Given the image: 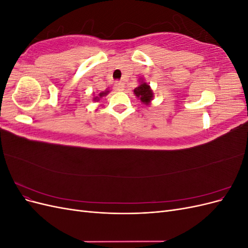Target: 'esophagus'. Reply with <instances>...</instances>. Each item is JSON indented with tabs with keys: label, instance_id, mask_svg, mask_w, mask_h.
<instances>
[{
	"label": "esophagus",
	"instance_id": "obj_1",
	"mask_svg": "<svg viewBox=\"0 0 248 248\" xmlns=\"http://www.w3.org/2000/svg\"><path fill=\"white\" fill-rule=\"evenodd\" d=\"M115 88H116L117 91H123V90H124V84H123L122 81H116Z\"/></svg>",
	"mask_w": 248,
	"mask_h": 248
}]
</instances>
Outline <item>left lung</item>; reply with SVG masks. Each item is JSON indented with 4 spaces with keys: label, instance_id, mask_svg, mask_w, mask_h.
<instances>
[{
    "label": "left lung",
    "instance_id": "8db88e82",
    "mask_svg": "<svg viewBox=\"0 0 248 248\" xmlns=\"http://www.w3.org/2000/svg\"><path fill=\"white\" fill-rule=\"evenodd\" d=\"M133 94L136 95L141 101V103H144L145 106H150L154 97V93L151 87H150L148 82H146L141 78H140V85L133 90Z\"/></svg>",
    "mask_w": 248,
    "mask_h": 248
}]
</instances>
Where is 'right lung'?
<instances>
[{"instance_id":"add662e5","label":"right lung","mask_w":248,"mask_h":248,"mask_svg":"<svg viewBox=\"0 0 248 248\" xmlns=\"http://www.w3.org/2000/svg\"><path fill=\"white\" fill-rule=\"evenodd\" d=\"M108 93H109V90L107 89L106 91L100 92V93L98 94V96H94V97H93V101H99L100 98H102V97H104V96H107Z\"/></svg>"}]
</instances>
